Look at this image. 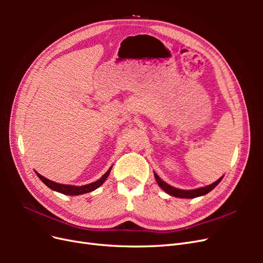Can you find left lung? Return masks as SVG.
<instances>
[{
  "label": "left lung",
  "instance_id": "1",
  "mask_svg": "<svg viewBox=\"0 0 263 263\" xmlns=\"http://www.w3.org/2000/svg\"><path fill=\"white\" fill-rule=\"evenodd\" d=\"M155 178L158 182L159 186H160L163 191H165L166 193L172 195V196H176V197H181V198H194V197H197V196H201V195H205L208 194L210 191H212L215 186H216L218 183L220 182V180L222 179V177L220 179H218L216 182H214L213 184L211 185H208L205 187H201V189H196V190H191V191H184V190H179V189H176L173 187L169 184H166L165 182H163L160 178H159L157 174L155 173Z\"/></svg>",
  "mask_w": 263,
  "mask_h": 263
}]
</instances>
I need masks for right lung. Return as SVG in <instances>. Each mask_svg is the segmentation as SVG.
Returning <instances> with one entry per match:
<instances>
[{
  "label": "right lung",
  "instance_id": "right-lung-1",
  "mask_svg": "<svg viewBox=\"0 0 263 263\" xmlns=\"http://www.w3.org/2000/svg\"><path fill=\"white\" fill-rule=\"evenodd\" d=\"M110 169H112V168H109L108 171L100 180L95 181L93 183H90V184L82 185V186H73V185L59 184V183H55L53 181H50L48 179L44 178L39 173H37V176H38L39 179H41L45 183L47 186L50 187L53 191H57V192H60V193L66 194V195H80V194H84V193H87V192H92V191H94L95 189H98L99 186H101L103 183H104V181L106 180V178L109 176Z\"/></svg>",
  "mask_w": 263,
  "mask_h": 263
}]
</instances>
